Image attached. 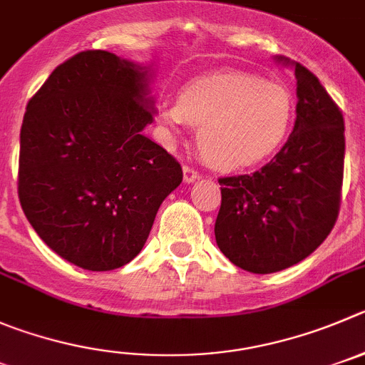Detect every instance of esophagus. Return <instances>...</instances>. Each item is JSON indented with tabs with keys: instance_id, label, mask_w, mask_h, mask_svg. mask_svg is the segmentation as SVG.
<instances>
[{
	"instance_id": "1",
	"label": "esophagus",
	"mask_w": 365,
	"mask_h": 365,
	"mask_svg": "<svg viewBox=\"0 0 365 365\" xmlns=\"http://www.w3.org/2000/svg\"><path fill=\"white\" fill-rule=\"evenodd\" d=\"M198 178H200V173L196 171L194 167H189V165L183 167V182H185V183H194Z\"/></svg>"
}]
</instances>
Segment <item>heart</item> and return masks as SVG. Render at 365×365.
Listing matches in <instances>:
<instances>
[{"mask_svg":"<svg viewBox=\"0 0 365 365\" xmlns=\"http://www.w3.org/2000/svg\"><path fill=\"white\" fill-rule=\"evenodd\" d=\"M295 118L294 97L284 86L240 71L203 75L158 104L169 136L187 124L200 128L198 149L210 165L237 171L257 165L282 148Z\"/></svg>","mask_w":365,"mask_h":365,"instance_id":"b5f03b06","label":"heart"}]
</instances>
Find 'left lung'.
Wrapping results in <instances>:
<instances>
[{"label": "left lung", "instance_id": "1", "mask_svg": "<svg viewBox=\"0 0 365 365\" xmlns=\"http://www.w3.org/2000/svg\"><path fill=\"white\" fill-rule=\"evenodd\" d=\"M295 70L297 118L270 163L252 175L220 178L216 243L230 263L252 274H274L306 259L328 237L340 209L344 117L319 79Z\"/></svg>", "mask_w": 365, "mask_h": 365}]
</instances>
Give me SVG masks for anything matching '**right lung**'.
Segmentation results:
<instances>
[{"label": "right lung", "instance_id": "add662e5", "mask_svg": "<svg viewBox=\"0 0 365 365\" xmlns=\"http://www.w3.org/2000/svg\"><path fill=\"white\" fill-rule=\"evenodd\" d=\"M151 66L88 50L56 68L21 125L18 192L37 236L91 272L140 254L180 163L144 135L155 120Z\"/></svg>", "mask_w": 365, "mask_h": 365}]
</instances>
